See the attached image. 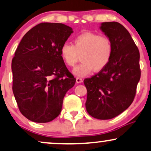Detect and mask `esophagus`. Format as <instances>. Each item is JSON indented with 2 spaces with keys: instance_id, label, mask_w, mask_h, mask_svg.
<instances>
[{
  "instance_id": "1",
  "label": "esophagus",
  "mask_w": 151,
  "mask_h": 151,
  "mask_svg": "<svg viewBox=\"0 0 151 151\" xmlns=\"http://www.w3.org/2000/svg\"><path fill=\"white\" fill-rule=\"evenodd\" d=\"M76 81H77V83H80L82 82L83 81H82V79H81V78L77 77V79H76Z\"/></svg>"
}]
</instances>
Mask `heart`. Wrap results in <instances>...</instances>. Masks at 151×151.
Segmentation results:
<instances>
[{
    "instance_id": "b5f03b06",
    "label": "heart",
    "mask_w": 151,
    "mask_h": 151,
    "mask_svg": "<svg viewBox=\"0 0 151 151\" xmlns=\"http://www.w3.org/2000/svg\"><path fill=\"white\" fill-rule=\"evenodd\" d=\"M112 43L108 37L93 32H84L74 39V46L65 43L60 48V57L69 67L77 63L81 54L79 65L72 72L77 77H83L92 71L99 72L104 69L110 60L112 54Z\"/></svg>"
}]
</instances>
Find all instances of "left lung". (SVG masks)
Segmentation results:
<instances>
[{
  "mask_svg": "<svg viewBox=\"0 0 151 151\" xmlns=\"http://www.w3.org/2000/svg\"><path fill=\"white\" fill-rule=\"evenodd\" d=\"M100 29L112 43V54L106 67L85 79L86 111L99 119H110L133 102L141 77L139 49L129 32L117 22L101 23Z\"/></svg>",
  "mask_w": 151,
  "mask_h": 151,
  "instance_id": "obj_1",
  "label": "left lung"
}]
</instances>
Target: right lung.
Returning <instances> with one entry per match:
<instances>
[{
  "instance_id": "add662e5",
  "label": "right lung",
  "mask_w": 151,
  "mask_h": 151,
  "mask_svg": "<svg viewBox=\"0 0 151 151\" xmlns=\"http://www.w3.org/2000/svg\"><path fill=\"white\" fill-rule=\"evenodd\" d=\"M72 28L44 22L27 32L12 60V91L21 113L29 120L46 123L60 113L65 94L76 79L60 57V48Z\"/></svg>"
}]
</instances>
